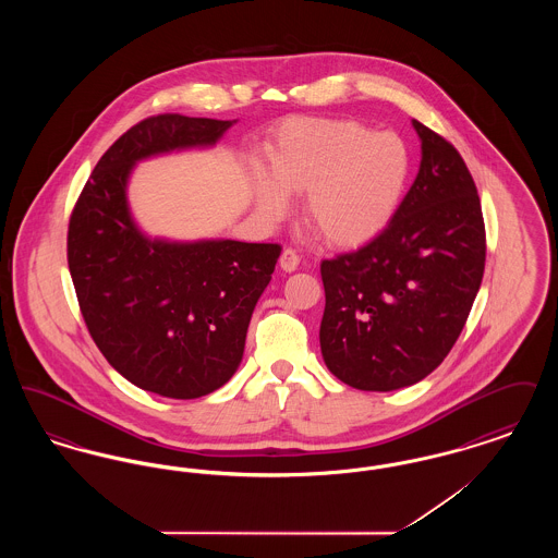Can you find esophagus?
<instances>
[{
  "label": "esophagus",
  "mask_w": 558,
  "mask_h": 558,
  "mask_svg": "<svg viewBox=\"0 0 558 558\" xmlns=\"http://www.w3.org/2000/svg\"><path fill=\"white\" fill-rule=\"evenodd\" d=\"M299 262H301V257L296 255V251H292V248H284V251H282V255H280V267H282L284 271H294V269L299 267Z\"/></svg>",
  "instance_id": "34e87169"
}]
</instances>
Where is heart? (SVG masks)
Instances as JSON below:
<instances>
[{
    "mask_svg": "<svg viewBox=\"0 0 558 558\" xmlns=\"http://www.w3.org/2000/svg\"><path fill=\"white\" fill-rule=\"evenodd\" d=\"M271 180L255 175L267 221L287 215V194L305 196L307 228L330 246L376 239L396 217L412 175V155L391 132L355 119H291L267 142Z\"/></svg>",
    "mask_w": 558,
    "mask_h": 558,
    "instance_id": "obj_1",
    "label": "heart"
}]
</instances>
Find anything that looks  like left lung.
Returning a JSON list of instances; mask_svg holds the SVG:
<instances>
[{"label": "left lung", "mask_w": 558, "mask_h": 558, "mask_svg": "<svg viewBox=\"0 0 558 558\" xmlns=\"http://www.w3.org/2000/svg\"><path fill=\"white\" fill-rule=\"evenodd\" d=\"M421 169L393 221L357 251L319 266L326 307L319 347L353 389L423 380L458 341L485 269L477 186L450 142L412 121Z\"/></svg>", "instance_id": "1"}]
</instances>
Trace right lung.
<instances>
[{"instance_id":"right-lung-1","label":"right lung","mask_w":558,"mask_h":558,"mask_svg":"<svg viewBox=\"0 0 558 558\" xmlns=\"http://www.w3.org/2000/svg\"><path fill=\"white\" fill-rule=\"evenodd\" d=\"M230 125L178 112L135 123L98 160L69 221L66 259L94 343L162 398H201L232 378L282 246L148 240L128 209V178L135 160L211 146Z\"/></svg>"}]
</instances>
